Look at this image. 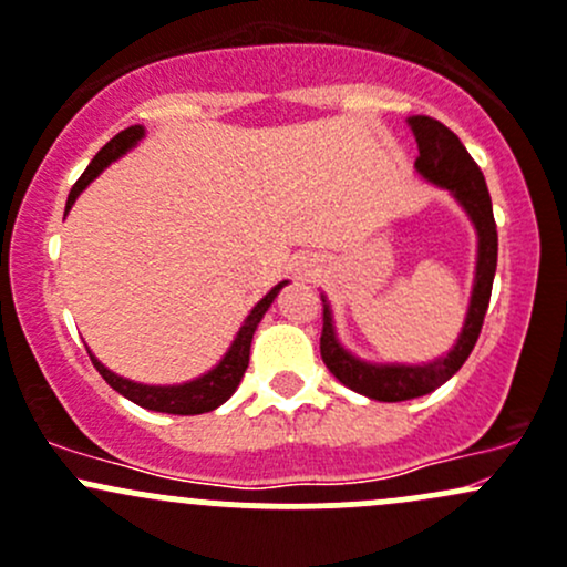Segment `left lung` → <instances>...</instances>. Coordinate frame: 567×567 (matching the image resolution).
<instances>
[{"label":"left lung","mask_w":567,"mask_h":567,"mask_svg":"<svg viewBox=\"0 0 567 567\" xmlns=\"http://www.w3.org/2000/svg\"><path fill=\"white\" fill-rule=\"evenodd\" d=\"M413 137L419 143L416 173L427 178L430 184L446 188L449 194L462 205L467 218L473 221L478 235V254H476V278H473L471 308H467L465 327L456 338L454 349L446 357L435 359L427 364H373L364 362L346 351L334 334L332 310L324 302V330H321V359L330 368V373L343 386L354 389L370 400L381 403H400V400L422 398V394L435 392L441 383H446L456 370L465 364L476 346L481 324H484L486 308H489L492 281H495L497 267V227L492 216L489 188H486L484 173L478 164L471 159L465 145L454 135L449 126L430 115H411L408 118Z\"/></svg>","instance_id":"left-lung-1"}]
</instances>
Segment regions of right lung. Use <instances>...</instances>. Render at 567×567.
<instances>
[{"mask_svg":"<svg viewBox=\"0 0 567 567\" xmlns=\"http://www.w3.org/2000/svg\"><path fill=\"white\" fill-rule=\"evenodd\" d=\"M143 137H145V130L140 124H135V126H130V130L118 132V135H115L111 143L105 145V148H100V154H96L86 167V173H83L81 178H78V184L72 186L70 197H66V210L75 205L78 194H81L83 188H86L91 181H94L96 175L107 167V164L121 159V156H124L130 148H135ZM286 284L289 281H281L278 286H272V289L261 297L257 306H254L251 313L246 316V321H243L240 330H237L233 346H229L227 354L221 357V362L194 381L175 383V386H148V383H137V381L121 379V375L111 373V370H107L100 359L91 354V351H89V357H91V362H94V368L100 370L102 379L111 383L115 392L124 394L126 400H132V403L140 408H148V411H159V413H175V416H197V413L216 411L218 405L227 403V400L235 394L237 383H240L243 373H246V368H248V357H251V340H254V332H257V324Z\"/></svg>","mask_w":567,"mask_h":567,"instance_id":"right-lung-1","label":"right lung"}]
</instances>
